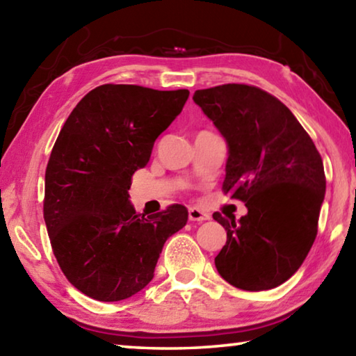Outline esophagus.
Here are the masks:
<instances>
[{
	"label": "esophagus",
	"mask_w": 356,
	"mask_h": 356,
	"mask_svg": "<svg viewBox=\"0 0 356 356\" xmlns=\"http://www.w3.org/2000/svg\"><path fill=\"white\" fill-rule=\"evenodd\" d=\"M188 218H190V221L202 222V221H207V220H210V213H207L206 210H202V209L191 207V209L188 210Z\"/></svg>",
	"instance_id": "34e87169"
}]
</instances>
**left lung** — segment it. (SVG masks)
<instances>
[{"instance_id": "1", "label": "left lung", "mask_w": 356, "mask_h": 356, "mask_svg": "<svg viewBox=\"0 0 356 356\" xmlns=\"http://www.w3.org/2000/svg\"><path fill=\"white\" fill-rule=\"evenodd\" d=\"M227 144L222 190L245 202L236 221L215 212L227 240L215 267L243 291H268L301 267L325 197L322 156L289 108L262 89L222 84L193 94Z\"/></svg>"}]
</instances>
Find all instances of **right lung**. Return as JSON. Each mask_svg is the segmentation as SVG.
<instances>
[{
  "label": "right lung",
  "mask_w": 356,
  "mask_h": 356,
  "mask_svg": "<svg viewBox=\"0 0 356 356\" xmlns=\"http://www.w3.org/2000/svg\"><path fill=\"white\" fill-rule=\"evenodd\" d=\"M188 95L102 84L59 131L45 171L44 218L63 273L88 297L119 301L143 291L165 242L186 225L188 210L180 204L138 213L129 190Z\"/></svg>",
  "instance_id": "right-lung-1"
}]
</instances>
